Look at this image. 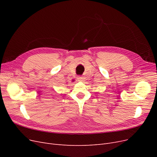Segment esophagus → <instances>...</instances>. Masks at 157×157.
Instances as JSON below:
<instances>
[{
    "mask_svg": "<svg viewBox=\"0 0 157 157\" xmlns=\"http://www.w3.org/2000/svg\"><path fill=\"white\" fill-rule=\"evenodd\" d=\"M78 79L79 81H85V78H84L83 76H79L78 77Z\"/></svg>",
    "mask_w": 157,
    "mask_h": 157,
    "instance_id": "esophagus-1",
    "label": "esophagus"
}]
</instances>
